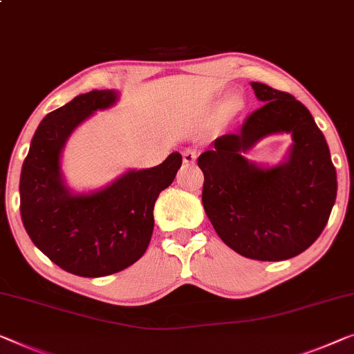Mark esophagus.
Here are the masks:
<instances>
[{
	"label": "esophagus",
	"mask_w": 354,
	"mask_h": 354,
	"mask_svg": "<svg viewBox=\"0 0 354 354\" xmlns=\"http://www.w3.org/2000/svg\"><path fill=\"white\" fill-rule=\"evenodd\" d=\"M183 159H184V163H194L195 159H197V154H195V151L187 149V151H184Z\"/></svg>",
	"instance_id": "34e87169"
}]
</instances>
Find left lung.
Returning <instances> with one entry per match:
<instances>
[{"mask_svg": "<svg viewBox=\"0 0 354 354\" xmlns=\"http://www.w3.org/2000/svg\"><path fill=\"white\" fill-rule=\"evenodd\" d=\"M251 87L261 108L198 157L203 208L216 234L239 254L291 259L328 224L337 197L335 167L323 131L299 100L262 82ZM275 133L293 136L286 161L261 167L245 159L257 140Z\"/></svg>", "mask_w": 354, "mask_h": 354, "instance_id": "1", "label": "left lung"}]
</instances>
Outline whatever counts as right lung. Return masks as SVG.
Segmentation results:
<instances>
[{"instance_id":"obj_1","label":"right lung","mask_w":354,"mask_h":354,"mask_svg":"<svg viewBox=\"0 0 354 354\" xmlns=\"http://www.w3.org/2000/svg\"><path fill=\"white\" fill-rule=\"evenodd\" d=\"M115 91L77 95L41 120L20 173V214L31 241L63 270L97 278L145 254L154 230V203L183 163L171 152L160 165L129 170L106 187L75 194L62 173V151L79 124L118 102Z\"/></svg>"}]
</instances>
